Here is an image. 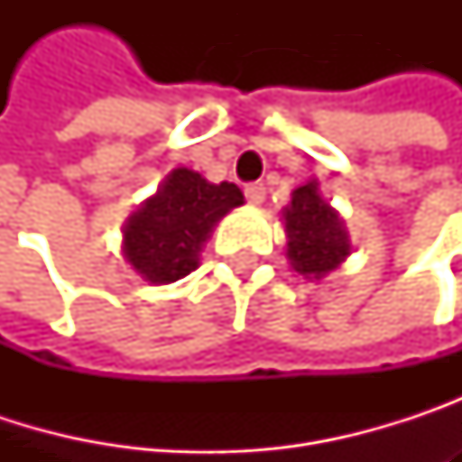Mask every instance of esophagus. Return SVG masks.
<instances>
[{"instance_id": "1", "label": "esophagus", "mask_w": 462, "mask_h": 462, "mask_svg": "<svg viewBox=\"0 0 462 462\" xmlns=\"http://www.w3.org/2000/svg\"><path fill=\"white\" fill-rule=\"evenodd\" d=\"M245 200L251 203V206H259L262 200H264V195H267V187L264 184H259V181H254V184H245Z\"/></svg>"}]
</instances>
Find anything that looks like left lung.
I'll use <instances>...</instances> for the list:
<instances>
[{
  "instance_id": "obj_1",
  "label": "left lung",
  "mask_w": 462,
  "mask_h": 462,
  "mask_svg": "<svg viewBox=\"0 0 462 462\" xmlns=\"http://www.w3.org/2000/svg\"><path fill=\"white\" fill-rule=\"evenodd\" d=\"M283 219L289 237V259L297 273L321 278L350 254L342 222L328 208V203L321 200L316 181L294 189L291 206L283 211Z\"/></svg>"
}]
</instances>
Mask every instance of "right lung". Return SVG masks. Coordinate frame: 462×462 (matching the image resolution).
<instances>
[{"label":"right lung","instance_id":"obj_1","mask_svg":"<svg viewBox=\"0 0 462 462\" xmlns=\"http://www.w3.org/2000/svg\"><path fill=\"white\" fill-rule=\"evenodd\" d=\"M243 192L230 184H208L200 173L176 168L162 189L141 206L125 227V259L152 283H173L198 267L211 227Z\"/></svg>","mask_w":462,"mask_h":462}]
</instances>
